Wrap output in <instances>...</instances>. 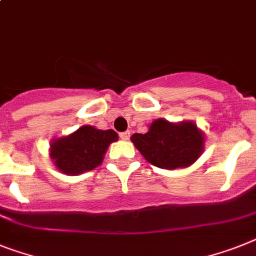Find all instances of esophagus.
<instances>
[{
	"mask_svg": "<svg viewBox=\"0 0 256 256\" xmlns=\"http://www.w3.org/2000/svg\"><path fill=\"white\" fill-rule=\"evenodd\" d=\"M119 136H120V138H123V140H130V130H126V132L119 133Z\"/></svg>",
	"mask_w": 256,
	"mask_h": 256,
	"instance_id": "obj_1",
	"label": "esophagus"
}]
</instances>
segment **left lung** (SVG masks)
Instances as JSON below:
<instances>
[{
    "mask_svg": "<svg viewBox=\"0 0 256 256\" xmlns=\"http://www.w3.org/2000/svg\"><path fill=\"white\" fill-rule=\"evenodd\" d=\"M148 162L160 168H186L200 157L204 145L202 133L194 123L172 124L157 119L146 133L130 137Z\"/></svg>",
    "mask_w": 256,
    "mask_h": 256,
    "instance_id": "obj_1",
    "label": "left lung"
}]
</instances>
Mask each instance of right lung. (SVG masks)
Listing matches in <instances>:
<instances>
[{"instance_id":"add662e5","label":"right lung","mask_w":256,"mask_h":256,"mask_svg":"<svg viewBox=\"0 0 256 256\" xmlns=\"http://www.w3.org/2000/svg\"><path fill=\"white\" fill-rule=\"evenodd\" d=\"M116 140L115 130L84 126L69 136L54 140L50 145V157L65 174H81L102 164L107 148Z\"/></svg>"}]
</instances>
